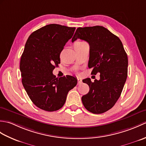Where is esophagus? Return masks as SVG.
<instances>
[{"instance_id": "1", "label": "esophagus", "mask_w": 146, "mask_h": 146, "mask_svg": "<svg viewBox=\"0 0 146 146\" xmlns=\"http://www.w3.org/2000/svg\"><path fill=\"white\" fill-rule=\"evenodd\" d=\"M77 80H78V85L81 84L82 82V79L80 78H77Z\"/></svg>"}]
</instances>
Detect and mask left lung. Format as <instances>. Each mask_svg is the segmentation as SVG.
Segmentation results:
<instances>
[{
  "instance_id": "1",
  "label": "left lung",
  "mask_w": 146,
  "mask_h": 146,
  "mask_svg": "<svg viewBox=\"0 0 146 146\" xmlns=\"http://www.w3.org/2000/svg\"><path fill=\"white\" fill-rule=\"evenodd\" d=\"M77 39L90 45L88 68L92 75L100 73L99 80H83L89 92L82 97L86 110L95 114L110 110L119 98L127 77L128 58L120 39L103 26L78 27L71 41Z\"/></svg>"
}]
</instances>
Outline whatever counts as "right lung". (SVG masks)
<instances>
[{
	"label": "right lung",
	"mask_w": 146,
	"mask_h": 146,
	"mask_svg": "<svg viewBox=\"0 0 146 146\" xmlns=\"http://www.w3.org/2000/svg\"><path fill=\"white\" fill-rule=\"evenodd\" d=\"M75 27L48 24L33 32L27 39L20 61L22 83L36 107L48 111L63 106L75 77L56 78L52 71L60 63V56Z\"/></svg>",
	"instance_id": "right-lung-1"
}]
</instances>
